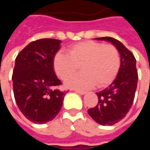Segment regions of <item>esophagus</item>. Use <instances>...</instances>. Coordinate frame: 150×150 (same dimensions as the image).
I'll return each instance as SVG.
<instances>
[{
	"label": "esophagus",
	"mask_w": 150,
	"mask_h": 150,
	"mask_svg": "<svg viewBox=\"0 0 150 150\" xmlns=\"http://www.w3.org/2000/svg\"><path fill=\"white\" fill-rule=\"evenodd\" d=\"M75 91L76 93H78L79 95H84L86 94V91H80V90H75Z\"/></svg>",
	"instance_id": "esophagus-1"
}]
</instances>
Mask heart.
I'll return each mask as SVG.
<instances>
[{"mask_svg":"<svg viewBox=\"0 0 150 150\" xmlns=\"http://www.w3.org/2000/svg\"><path fill=\"white\" fill-rule=\"evenodd\" d=\"M81 65V73L69 77L67 87L88 89L97 85L103 88L115 79L120 67L118 50L112 45L87 41L68 48V53L59 51L54 58V71L62 79H66Z\"/></svg>","mask_w":150,"mask_h":150,"instance_id":"heart-1","label":"heart"}]
</instances>
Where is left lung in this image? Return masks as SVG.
I'll return each instance as SVG.
<instances>
[{"label":"left lung","mask_w":150,"mask_h":150,"mask_svg":"<svg viewBox=\"0 0 150 150\" xmlns=\"http://www.w3.org/2000/svg\"><path fill=\"white\" fill-rule=\"evenodd\" d=\"M110 42L120 55V67L114 81L108 88L96 92L98 104L88 109L89 116L101 125H112L125 118L134 100L138 75L136 59L132 53L113 38H96Z\"/></svg>","instance_id":"1"}]
</instances>
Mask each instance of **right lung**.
<instances>
[{"instance_id": "obj_1", "label": "right lung", "mask_w": 150, "mask_h": 150, "mask_svg": "<svg viewBox=\"0 0 150 150\" xmlns=\"http://www.w3.org/2000/svg\"><path fill=\"white\" fill-rule=\"evenodd\" d=\"M60 40L42 38L32 42L19 53L13 72L16 103L29 120L45 124L54 119L66 93L58 87L62 82L54 71V58Z\"/></svg>"}]
</instances>
